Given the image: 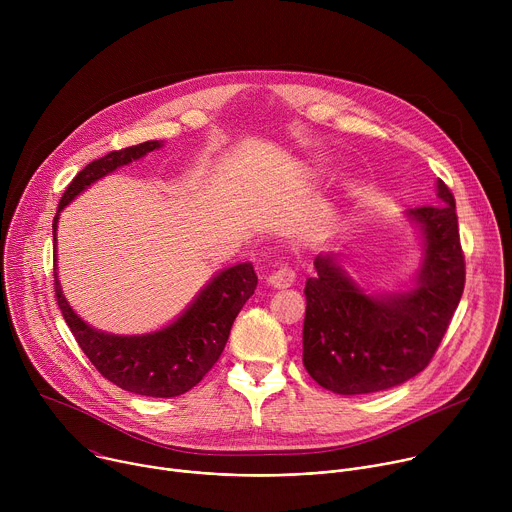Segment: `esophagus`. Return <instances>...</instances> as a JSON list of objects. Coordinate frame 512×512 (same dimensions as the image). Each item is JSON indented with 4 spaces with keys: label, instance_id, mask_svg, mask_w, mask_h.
<instances>
[{
    "label": "esophagus",
    "instance_id": "esophagus-1",
    "mask_svg": "<svg viewBox=\"0 0 512 512\" xmlns=\"http://www.w3.org/2000/svg\"><path fill=\"white\" fill-rule=\"evenodd\" d=\"M296 281V271L294 267H291L289 263H281L277 265V269L267 277V283L271 287H277V289H285V287H291Z\"/></svg>",
    "mask_w": 512,
    "mask_h": 512
}]
</instances>
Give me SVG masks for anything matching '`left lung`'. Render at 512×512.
I'll return each instance as SVG.
<instances>
[{
    "label": "left lung",
    "instance_id": "1",
    "mask_svg": "<svg viewBox=\"0 0 512 512\" xmlns=\"http://www.w3.org/2000/svg\"><path fill=\"white\" fill-rule=\"evenodd\" d=\"M437 196L440 204L409 212L425 239L415 289L371 296L330 255L316 257L318 275L304 289V367L320 387L338 395L377 393L431 362L466 283L456 200L442 180Z\"/></svg>",
    "mask_w": 512,
    "mask_h": 512
}]
</instances>
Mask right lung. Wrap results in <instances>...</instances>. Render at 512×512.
Here are the masks:
<instances>
[{
	"label": "right lung",
	"mask_w": 512,
	"mask_h": 512,
	"mask_svg": "<svg viewBox=\"0 0 512 512\" xmlns=\"http://www.w3.org/2000/svg\"><path fill=\"white\" fill-rule=\"evenodd\" d=\"M160 145V141H143L91 162L66 186L58 212L95 180L154 152ZM58 212L52 223L54 239ZM255 287L253 265L239 263L218 273L168 328L145 336H113L91 328L72 312L54 271L58 308L93 367L113 385L145 397H178L198 385L223 354L231 326L245 302L255 294Z\"/></svg>",
	"instance_id": "1"
}]
</instances>
